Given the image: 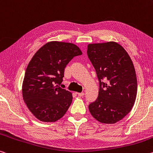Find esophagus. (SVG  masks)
Returning <instances> with one entry per match:
<instances>
[{
	"instance_id": "1",
	"label": "esophagus",
	"mask_w": 153,
	"mask_h": 153,
	"mask_svg": "<svg viewBox=\"0 0 153 153\" xmlns=\"http://www.w3.org/2000/svg\"><path fill=\"white\" fill-rule=\"evenodd\" d=\"M78 94L79 97H83L84 95V93H77Z\"/></svg>"
}]
</instances>
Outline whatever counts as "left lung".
Returning a JSON list of instances; mask_svg holds the SVG:
<instances>
[{"label": "left lung", "mask_w": 153, "mask_h": 153, "mask_svg": "<svg viewBox=\"0 0 153 153\" xmlns=\"http://www.w3.org/2000/svg\"><path fill=\"white\" fill-rule=\"evenodd\" d=\"M87 55L99 82L98 97L88 105L100 123L114 124L130 112L137 94V78L125 50L113 42L88 44Z\"/></svg>", "instance_id": "1"}]
</instances>
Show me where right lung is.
<instances>
[{
    "label": "right lung",
    "mask_w": 153,
    "mask_h": 153,
    "mask_svg": "<svg viewBox=\"0 0 153 153\" xmlns=\"http://www.w3.org/2000/svg\"><path fill=\"white\" fill-rule=\"evenodd\" d=\"M82 54L73 43L51 42L33 56L24 75L22 96L37 119L55 122L66 113L72 102V94L59 86L65 67L73 58Z\"/></svg>",
    "instance_id": "1"
}]
</instances>
